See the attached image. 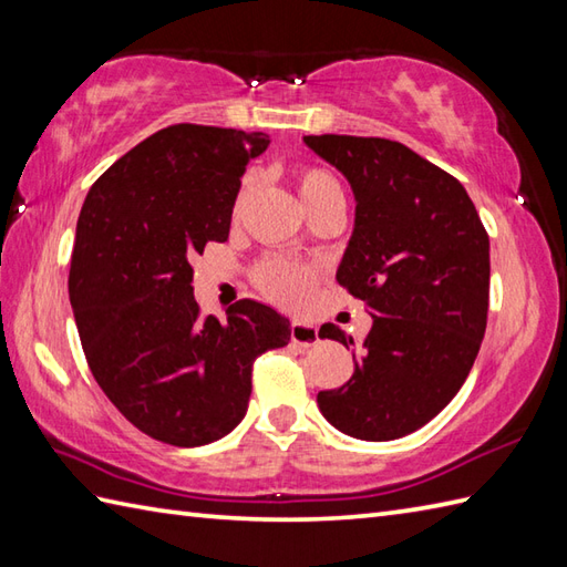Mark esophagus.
<instances>
[{
  "instance_id": "1",
  "label": "esophagus",
  "mask_w": 567,
  "mask_h": 567,
  "mask_svg": "<svg viewBox=\"0 0 567 567\" xmlns=\"http://www.w3.org/2000/svg\"><path fill=\"white\" fill-rule=\"evenodd\" d=\"M290 336H292V341L302 348L319 343V329L315 327V323H307V321H292Z\"/></svg>"
}]
</instances>
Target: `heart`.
<instances>
[{
	"label": "heart",
	"mask_w": 567,
	"mask_h": 567,
	"mask_svg": "<svg viewBox=\"0 0 567 567\" xmlns=\"http://www.w3.org/2000/svg\"><path fill=\"white\" fill-rule=\"evenodd\" d=\"M248 192L250 177H246L244 185L238 189L236 209H240V204L246 202ZM297 192L307 212L319 207L321 202H327L331 197H343L339 179L329 171H323V167H302V171L297 173ZM315 277L317 272L311 268H302V265L282 258H270L258 268L256 282L262 295L270 297L272 302L285 307H299L307 302L311 285H315Z\"/></svg>",
	"instance_id": "b5f03b06"
}]
</instances>
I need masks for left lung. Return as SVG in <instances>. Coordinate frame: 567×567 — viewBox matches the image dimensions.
Instances as JSON below:
<instances>
[{
    "label": "left lung",
    "instance_id": "1",
    "mask_svg": "<svg viewBox=\"0 0 567 567\" xmlns=\"http://www.w3.org/2000/svg\"><path fill=\"white\" fill-rule=\"evenodd\" d=\"M355 197V221L336 280L363 299L372 329L343 388L319 392V412L360 441L421 429L463 388L489 307V238L465 187L388 138L305 136ZM319 339L355 346L333 323Z\"/></svg>",
    "mask_w": 567,
    "mask_h": 567
}]
</instances>
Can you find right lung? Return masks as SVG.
<instances>
[{"label": "right lung", "mask_w": 567, "mask_h": 567, "mask_svg": "<svg viewBox=\"0 0 567 567\" xmlns=\"http://www.w3.org/2000/svg\"><path fill=\"white\" fill-rule=\"evenodd\" d=\"M260 131L175 124L118 158L82 204L70 305L94 380L151 439L195 449L246 416L252 360L290 343V319L240 299L202 317L189 260L224 244Z\"/></svg>", "instance_id": "1"}]
</instances>
